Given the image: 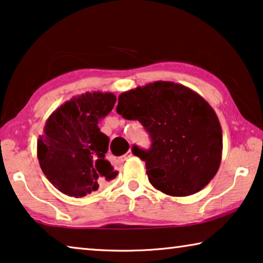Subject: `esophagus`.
<instances>
[{"mask_svg": "<svg viewBox=\"0 0 263 263\" xmlns=\"http://www.w3.org/2000/svg\"><path fill=\"white\" fill-rule=\"evenodd\" d=\"M132 156H133V152L132 150H128V153L124 155V156H122V160L126 161V160H128V158H130Z\"/></svg>", "mask_w": 263, "mask_h": 263, "instance_id": "34e87169", "label": "esophagus"}]
</instances>
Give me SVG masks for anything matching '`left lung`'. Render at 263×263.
I'll return each instance as SVG.
<instances>
[{
	"mask_svg": "<svg viewBox=\"0 0 263 263\" xmlns=\"http://www.w3.org/2000/svg\"><path fill=\"white\" fill-rule=\"evenodd\" d=\"M116 111L140 121L152 139L149 150L134 145L150 184L167 196L200 191L220 166L222 132L203 97L171 81H155L119 96Z\"/></svg>",
	"mask_w": 263,
	"mask_h": 263,
	"instance_id": "1",
	"label": "left lung"
}]
</instances>
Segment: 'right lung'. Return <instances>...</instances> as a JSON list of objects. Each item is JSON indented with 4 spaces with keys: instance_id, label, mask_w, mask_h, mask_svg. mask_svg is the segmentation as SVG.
I'll return each mask as SVG.
<instances>
[{
    "instance_id": "right-lung-1",
    "label": "right lung",
    "mask_w": 263,
    "mask_h": 263,
    "mask_svg": "<svg viewBox=\"0 0 263 263\" xmlns=\"http://www.w3.org/2000/svg\"><path fill=\"white\" fill-rule=\"evenodd\" d=\"M113 93H85L63 103L46 120L37 157L46 178L60 192L80 198L118 176L106 160L109 139L99 121L113 109Z\"/></svg>"
}]
</instances>
